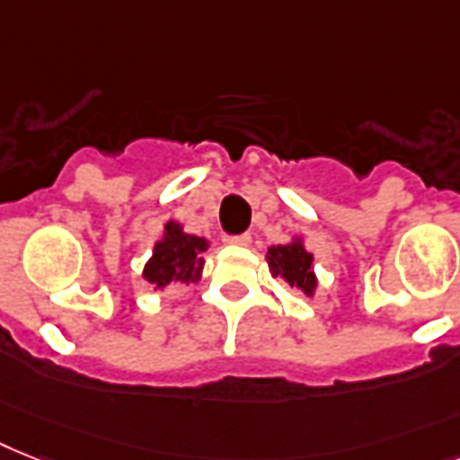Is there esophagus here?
Instances as JSON below:
<instances>
[{"mask_svg": "<svg viewBox=\"0 0 460 460\" xmlns=\"http://www.w3.org/2000/svg\"><path fill=\"white\" fill-rule=\"evenodd\" d=\"M252 236L250 234H238V236H226L224 243H229V245H250Z\"/></svg>", "mask_w": 460, "mask_h": 460, "instance_id": "34e87169", "label": "esophagus"}]
</instances>
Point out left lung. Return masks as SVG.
Listing matches in <instances>:
<instances>
[{
  "instance_id": "left-lung-1",
  "label": "left lung",
  "mask_w": 460,
  "mask_h": 460,
  "mask_svg": "<svg viewBox=\"0 0 460 460\" xmlns=\"http://www.w3.org/2000/svg\"><path fill=\"white\" fill-rule=\"evenodd\" d=\"M314 257L302 248V243H288V245H274L269 248V269L276 276H283L290 286H297L307 295L314 293L316 279L312 271Z\"/></svg>"
}]
</instances>
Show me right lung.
Masks as SVG:
<instances>
[{"instance_id":"obj_1","label":"right lung","mask_w":460,"mask_h":460,"mask_svg":"<svg viewBox=\"0 0 460 460\" xmlns=\"http://www.w3.org/2000/svg\"><path fill=\"white\" fill-rule=\"evenodd\" d=\"M205 248H208L205 238L184 234L179 224L167 222L165 238L153 250V257L144 269V279L158 288H165L167 283L198 281L205 262L200 252Z\"/></svg>"}]
</instances>
